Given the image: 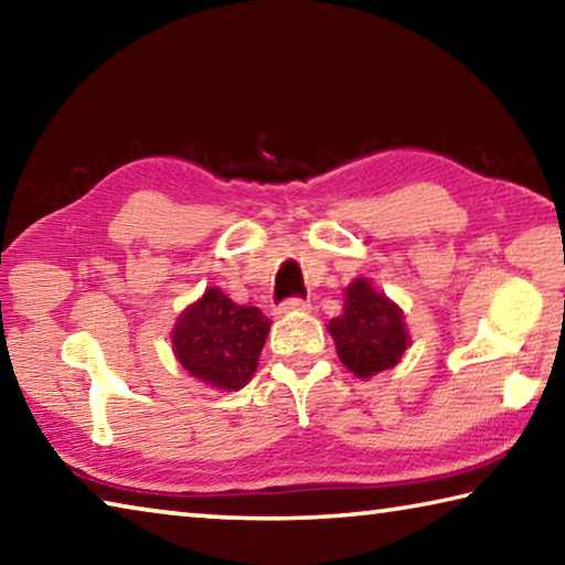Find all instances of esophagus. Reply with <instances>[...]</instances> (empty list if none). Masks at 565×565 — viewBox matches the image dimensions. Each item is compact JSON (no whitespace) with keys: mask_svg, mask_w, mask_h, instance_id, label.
Segmentation results:
<instances>
[{"mask_svg":"<svg viewBox=\"0 0 565 565\" xmlns=\"http://www.w3.org/2000/svg\"><path fill=\"white\" fill-rule=\"evenodd\" d=\"M311 309V303L306 301V299H286V301H281L279 306H276V313H279V317H286V313H299V311H309Z\"/></svg>","mask_w":565,"mask_h":565,"instance_id":"1","label":"esophagus"}]
</instances>
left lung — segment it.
I'll return each instance as SVG.
<instances>
[{"instance_id": "1", "label": "left lung", "mask_w": 565, "mask_h": 565, "mask_svg": "<svg viewBox=\"0 0 565 565\" xmlns=\"http://www.w3.org/2000/svg\"><path fill=\"white\" fill-rule=\"evenodd\" d=\"M343 296V313L329 323L343 366L359 379L394 369L411 343L404 311L366 279L351 281Z\"/></svg>"}]
</instances>
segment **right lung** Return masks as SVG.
Instances as JSON below:
<instances>
[{
  "instance_id": "obj_1",
  "label": "right lung",
  "mask_w": 565,
  "mask_h": 565,
  "mask_svg": "<svg viewBox=\"0 0 565 565\" xmlns=\"http://www.w3.org/2000/svg\"><path fill=\"white\" fill-rule=\"evenodd\" d=\"M271 321L256 306H238L209 286L204 296L181 311L171 331L174 356L204 384L236 391L246 386L259 363Z\"/></svg>"
}]
</instances>
